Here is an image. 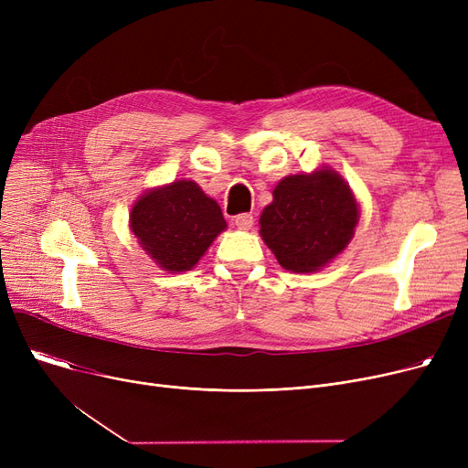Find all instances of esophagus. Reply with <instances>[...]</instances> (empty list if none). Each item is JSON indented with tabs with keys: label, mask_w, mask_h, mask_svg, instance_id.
<instances>
[{
	"label": "esophagus",
	"mask_w": 468,
	"mask_h": 468,
	"mask_svg": "<svg viewBox=\"0 0 468 468\" xmlns=\"http://www.w3.org/2000/svg\"><path fill=\"white\" fill-rule=\"evenodd\" d=\"M235 226H237L239 229H244V231L252 229V226H254V216H252V214H239V216H235Z\"/></svg>",
	"instance_id": "esophagus-1"
}]
</instances>
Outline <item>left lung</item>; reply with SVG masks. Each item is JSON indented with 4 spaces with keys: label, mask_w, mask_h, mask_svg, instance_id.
<instances>
[{
    "label": "left lung",
    "mask_w": 468,
    "mask_h": 468,
    "mask_svg": "<svg viewBox=\"0 0 468 468\" xmlns=\"http://www.w3.org/2000/svg\"><path fill=\"white\" fill-rule=\"evenodd\" d=\"M358 224L351 187L335 170L282 178L260 216V235L292 273H314L347 249Z\"/></svg>",
    "instance_id": "1"
}]
</instances>
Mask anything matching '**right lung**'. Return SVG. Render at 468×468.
Here are the masks:
<instances>
[{
    "label": "right lung",
    "instance_id": "add662e5",
    "mask_svg": "<svg viewBox=\"0 0 468 468\" xmlns=\"http://www.w3.org/2000/svg\"><path fill=\"white\" fill-rule=\"evenodd\" d=\"M226 228L219 205L193 180L145 191L131 208L140 247L170 273L189 271Z\"/></svg>",
    "mask_w": 468,
    "mask_h": 468
}]
</instances>
